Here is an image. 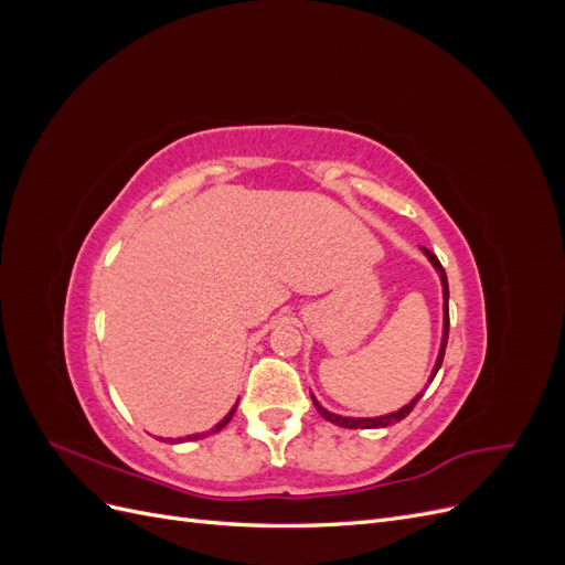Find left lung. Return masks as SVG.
<instances>
[{
    "label": "left lung",
    "mask_w": 565,
    "mask_h": 565,
    "mask_svg": "<svg viewBox=\"0 0 565 565\" xmlns=\"http://www.w3.org/2000/svg\"><path fill=\"white\" fill-rule=\"evenodd\" d=\"M422 252H424L426 259L431 262V266L436 268L438 278H440V287H443V337H440V349H438L436 365H434V370H431V374H429V384H431L434 377H436V372H438L440 365H443V355H446V344H448V330H450L448 299H450V289H448L446 270H443V266H440V262H438V256L431 254L426 247H422ZM422 396H424V393H417V396H415L413 401H409L407 405H403L401 409H396V413H388V415H382V417H344V415H334V413H330V409H324V407L316 401L313 393H311V398H313V405H316L318 413H320L324 419H328V422H332V424H337V426H344V429H384V426L396 424V422L405 419L409 413H413V407L417 405V401H419Z\"/></svg>",
    "instance_id": "8db88e82"
}]
</instances>
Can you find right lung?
Listing matches in <instances>:
<instances>
[{
    "instance_id": "add662e5",
    "label": "right lung",
    "mask_w": 565,
    "mask_h": 565,
    "mask_svg": "<svg viewBox=\"0 0 565 565\" xmlns=\"http://www.w3.org/2000/svg\"><path fill=\"white\" fill-rule=\"evenodd\" d=\"M235 407H237V403L231 407V413H228L224 419H221L218 424H214V426H212L210 431H202V434H191V436H183V438H177V440H174V438H167V440H169V443H183V440H200V438H207V436H212V434H218V431L224 429V426H226V424L233 419V415H235Z\"/></svg>"
}]
</instances>
